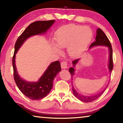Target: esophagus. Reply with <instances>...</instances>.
<instances>
[{"instance_id": "1", "label": "esophagus", "mask_w": 123, "mask_h": 123, "mask_svg": "<svg viewBox=\"0 0 123 123\" xmlns=\"http://www.w3.org/2000/svg\"><path fill=\"white\" fill-rule=\"evenodd\" d=\"M67 65H68V62L66 61H62L61 63V66L62 69H66V68H67Z\"/></svg>"}]
</instances>
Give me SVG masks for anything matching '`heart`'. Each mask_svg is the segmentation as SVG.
<instances>
[{
  "label": "heart",
  "instance_id": "1",
  "mask_svg": "<svg viewBox=\"0 0 123 123\" xmlns=\"http://www.w3.org/2000/svg\"><path fill=\"white\" fill-rule=\"evenodd\" d=\"M92 37L93 32L90 28L75 24L62 27L55 35L57 46L60 48H67L71 56H75L86 50ZM54 47L57 51H60L56 45H54Z\"/></svg>",
  "mask_w": 123,
  "mask_h": 123
}]
</instances>
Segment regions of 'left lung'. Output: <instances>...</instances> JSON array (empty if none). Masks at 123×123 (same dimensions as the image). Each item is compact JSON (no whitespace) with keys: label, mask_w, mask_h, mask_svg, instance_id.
I'll list each match as a JSON object with an SVG mask.
<instances>
[{"label":"left lung","mask_w":123,"mask_h":123,"mask_svg":"<svg viewBox=\"0 0 123 123\" xmlns=\"http://www.w3.org/2000/svg\"><path fill=\"white\" fill-rule=\"evenodd\" d=\"M97 45H105V46H107L109 47V49L110 50L109 68L110 72H111L113 67V55H112L113 51H112V45H111V43H110V41H109V38H108L106 36V35H105V34L104 32L100 28H98L97 29V35H96V37H95V41H94V42L92 43L90 46H89V48L94 46H97ZM79 60V59H76L72 62L74 67H75V65L78 63ZM74 71L75 70L73 67H71L69 68V72L70 73V75H71L72 78L73 77V76H74ZM72 79L73 78H72ZM106 87L105 89H104L103 91L99 93L98 94H97L96 95H92V96H85V95L80 94L79 93L77 92L74 89L73 85H72V90H73V94L75 95V97L77 98L78 99H79L80 100L82 101L83 102H85V103H89V102H92L95 100L97 99L98 98L100 97L101 95L103 94V93L104 92V91H105V89H106Z\"/></svg>","instance_id":"obj_1"}]
</instances>
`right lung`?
<instances>
[{
  "label": "right lung",
  "mask_w": 123,
  "mask_h": 123,
  "mask_svg": "<svg viewBox=\"0 0 123 123\" xmlns=\"http://www.w3.org/2000/svg\"><path fill=\"white\" fill-rule=\"evenodd\" d=\"M55 21V20H42L31 23L18 37L14 45V52L12 57L14 80L23 94L31 100L41 99L49 94L53 86L54 78L61 71L60 63L59 61H56L50 64L38 82H26L20 78L17 72L15 65L16 54L27 38L35 35L45 32Z\"/></svg>",
  "instance_id": "1"
}]
</instances>
